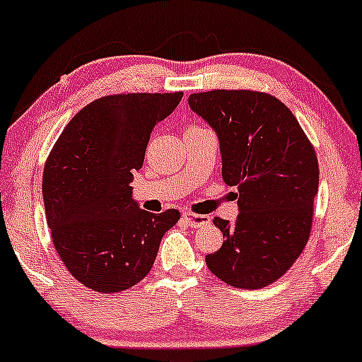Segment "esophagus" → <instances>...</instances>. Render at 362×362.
<instances>
[{
    "label": "esophagus",
    "mask_w": 362,
    "mask_h": 362,
    "mask_svg": "<svg viewBox=\"0 0 362 362\" xmlns=\"http://www.w3.org/2000/svg\"><path fill=\"white\" fill-rule=\"evenodd\" d=\"M182 216H184L187 226H189V228H201V226H204V224H209V221H211L209 216L187 213V211Z\"/></svg>",
    "instance_id": "34e87169"
}]
</instances>
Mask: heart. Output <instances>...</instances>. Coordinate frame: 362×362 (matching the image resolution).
Returning a JSON list of instances; mask_svg holds the SVG:
<instances>
[{
    "instance_id": "obj_1",
    "label": "heart",
    "mask_w": 362,
    "mask_h": 362,
    "mask_svg": "<svg viewBox=\"0 0 362 362\" xmlns=\"http://www.w3.org/2000/svg\"><path fill=\"white\" fill-rule=\"evenodd\" d=\"M190 127H195V126H190Z\"/></svg>"
}]
</instances>
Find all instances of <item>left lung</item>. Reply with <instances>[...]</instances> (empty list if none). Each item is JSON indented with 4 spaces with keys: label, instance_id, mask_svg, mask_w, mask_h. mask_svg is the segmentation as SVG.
<instances>
[{
    "label": "left lung",
    "instance_id": "1",
    "mask_svg": "<svg viewBox=\"0 0 362 362\" xmlns=\"http://www.w3.org/2000/svg\"><path fill=\"white\" fill-rule=\"evenodd\" d=\"M189 105L218 134L223 180L238 189L236 221L214 218L224 242L206 257L207 267L235 288H265L289 271L310 238L317 153L293 112L264 91H202Z\"/></svg>",
    "mask_w": 362,
    "mask_h": 362
}]
</instances>
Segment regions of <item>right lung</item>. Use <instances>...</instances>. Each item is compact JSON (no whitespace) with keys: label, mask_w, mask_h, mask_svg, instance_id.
Masks as SVG:
<instances>
[{"label":"right lung","mask_w":362,"mask_h":362,"mask_svg":"<svg viewBox=\"0 0 362 362\" xmlns=\"http://www.w3.org/2000/svg\"><path fill=\"white\" fill-rule=\"evenodd\" d=\"M184 93H120L69 120L45 161L42 194L52 243L71 276L97 293L138 284L155 264L177 209L153 214L132 199L151 131Z\"/></svg>","instance_id":"right-lung-1"}]
</instances>
